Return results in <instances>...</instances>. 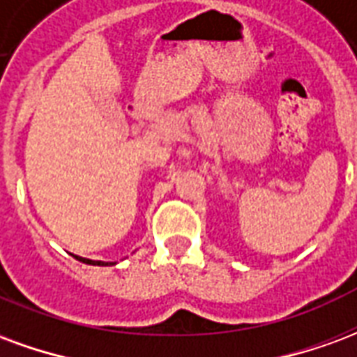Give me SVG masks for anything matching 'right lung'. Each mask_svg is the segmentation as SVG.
I'll return each mask as SVG.
<instances>
[{"mask_svg": "<svg viewBox=\"0 0 357 357\" xmlns=\"http://www.w3.org/2000/svg\"><path fill=\"white\" fill-rule=\"evenodd\" d=\"M74 258L84 264H89V266H114V264H116V262H101V260H89V258H82V256H74Z\"/></svg>", "mask_w": 357, "mask_h": 357, "instance_id": "add662e5", "label": "right lung"}]
</instances>
